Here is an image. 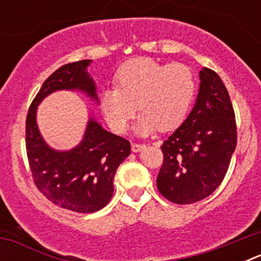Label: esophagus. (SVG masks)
<instances>
[{"label": "esophagus", "mask_w": 261, "mask_h": 261, "mask_svg": "<svg viewBox=\"0 0 261 261\" xmlns=\"http://www.w3.org/2000/svg\"><path fill=\"white\" fill-rule=\"evenodd\" d=\"M142 149H145L144 144H136V142H133L132 144V151H135V153H137V151H141Z\"/></svg>", "instance_id": "esophagus-1"}]
</instances>
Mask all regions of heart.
<instances>
[{"mask_svg": "<svg viewBox=\"0 0 261 261\" xmlns=\"http://www.w3.org/2000/svg\"><path fill=\"white\" fill-rule=\"evenodd\" d=\"M116 87L100 94L99 105L115 132L123 133L135 116L136 105L142 112L137 130L147 135L156 129L174 130L188 115L196 93L192 70L183 64H162L149 57L126 61L115 74Z\"/></svg>", "mask_w": 261, "mask_h": 261, "instance_id": "1", "label": "heart"}]
</instances>
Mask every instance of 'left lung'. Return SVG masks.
<instances>
[{
	"label": "left lung",
	"instance_id": "8db88e82",
	"mask_svg": "<svg viewBox=\"0 0 261 261\" xmlns=\"http://www.w3.org/2000/svg\"><path fill=\"white\" fill-rule=\"evenodd\" d=\"M200 90L184 123L163 141L156 187L175 204L208 197L222 183L237 146V121L227 89L216 71H200Z\"/></svg>",
	"mask_w": 261,
	"mask_h": 261
}]
</instances>
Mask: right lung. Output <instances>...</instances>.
<instances>
[{
	"mask_svg": "<svg viewBox=\"0 0 261 261\" xmlns=\"http://www.w3.org/2000/svg\"><path fill=\"white\" fill-rule=\"evenodd\" d=\"M90 60L70 62L53 71L32 100L26 117V151L32 180L53 204L77 213L105 208L114 195L117 167L130 154V142L107 132L93 119L84 141L65 153L45 145L36 125V106L56 90H82L96 99L95 84L87 74Z\"/></svg>",
	"mask_w": 261,
	"mask_h": 261,
	"instance_id": "obj_1",
	"label": "right lung"
}]
</instances>
